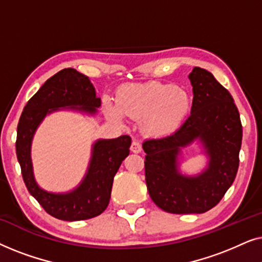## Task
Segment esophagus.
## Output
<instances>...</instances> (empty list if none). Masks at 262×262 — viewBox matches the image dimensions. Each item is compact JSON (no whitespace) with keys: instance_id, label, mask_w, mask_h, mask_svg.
<instances>
[{"instance_id":"1","label":"esophagus","mask_w":262,"mask_h":262,"mask_svg":"<svg viewBox=\"0 0 262 262\" xmlns=\"http://www.w3.org/2000/svg\"><path fill=\"white\" fill-rule=\"evenodd\" d=\"M130 149H131L132 152L138 154V152L142 151V144L138 141H136V139H134V141H132V143H131Z\"/></svg>"}]
</instances>
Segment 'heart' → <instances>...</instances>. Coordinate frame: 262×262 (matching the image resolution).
<instances>
[{"instance_id": "1", "label": "heart", "mask_w": 262, "mask_h": 262, "mask_svg": "<svg viewBox=\"0 0 262 262\" xmlns=\"http://www.w3.org/2000/svg\"><path fill=\"white\" fill-rule=\"evenodd\" d=\"M117 107L107 105V113L114 120L123 117L142 120L146 136L162 137L180 126L191 108L189 95L171 83L150 81L132 84L118 91Z\"/></svg>"}]
</instances>
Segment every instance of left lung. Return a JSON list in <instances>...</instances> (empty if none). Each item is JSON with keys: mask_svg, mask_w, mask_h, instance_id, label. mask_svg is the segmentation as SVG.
<instances>
[{"mask_svg": "<svg viewBox=\"0 0 262 262\" xmlns=\"http://www.w3.org/2000/svg\"><path fill=\"white\" fill-rule=\"evenodd\" d=\"M191 116L174 134L143 143L145 181L150 198L169 213H203L221 202L234 182L239 163L242 124L234 99L213 75L195 67ZM200 138L208 149L210 166L196 178L177 173L178 150Z\"/></svg>", "mask_w": 262, "mask_h": 262, "instance_id": "8db88e82", "label": "left lung"}]
</instances>
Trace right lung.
Instances as JSON below:
<instances>
[{
  "label": "right lung",
  "instance_id": "1",
  "mask_svg": "<svg viewBox=\"0 0 262 262\" xmlns=\"http://www.w3.org/2000/svg\"><path fill=\"white\" fill-rule=\"evenodd\" d=\"M101 105L95 89L85 75L73 68L58 71L50 77L28 100L17 124L16 156L28 192L46 212L62 221H83L99 216L108 206L114 175L130 154L131 137L125 135L95 143L88 174L80 187L68 194H52L35 184L30 156L34 131L46 114L58 107L95 113ZM80 105V107H76Z\"/></svg>",
  "mask_w": 262,
  "mask_h": 262
}]
</instances>
